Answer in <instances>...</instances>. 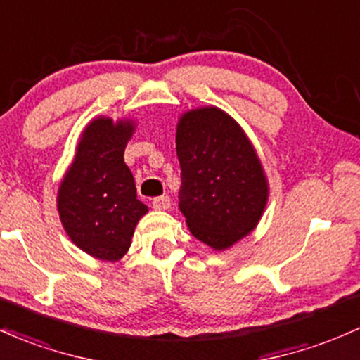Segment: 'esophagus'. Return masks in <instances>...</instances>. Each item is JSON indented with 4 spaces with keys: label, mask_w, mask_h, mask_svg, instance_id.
<instances>
[{
    "label": "esophagus",
    "mask_w": 360,
    "mask_h": 360,
    "mask_svg": "<svg viewBox=\"0 0 360 360\" xmlns=\"http://www.w3.org/2000/svg\"><path fill=\"white\" fill-rule=\"evenodd\" d=\"M152 205L155 210H169L171 208V198L169 196H159V198L153 200Z\"/></svg>",
    "instance_id": "1"
}]
</instances>
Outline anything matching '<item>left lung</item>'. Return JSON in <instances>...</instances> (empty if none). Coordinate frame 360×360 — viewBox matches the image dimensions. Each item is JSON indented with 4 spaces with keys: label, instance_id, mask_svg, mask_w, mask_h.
Here are the masks:
<instances>
[{
    "label": "left lung",
    "instance_id": "obj_1",
    "mask_svg": "<svg viewBox=\"0 0 360 360\" xmlns=\"http://www.w3.org/2000/svg\"><path fill=\"white\" fill-rule=\"evenodd\" d=\"M179 210L189 232L215 251L246 238L262 220L268 179L255 145L215 105L186 110L177 121Z\"/></svg>",
    "mask_w": 360,
    "mask_h": 360
}]
</instances>
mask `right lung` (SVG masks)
Here are the masks:
<instances>
[{
    "label": "right lung",
    "instance_id": "add662e5",
    "mask_svg": "<svg viewBox=\"0 0 360 360\" xmlns=\"http://www.w3.org/2000/svg\"><path fill=\"white\" fill-rule=\"evenodd\" d=\"M135 133L128 117H94L82 131L73 162L58 188V212L71 243L102 262H120L138 220L148 212L136 198L124 148Z\"/></svg>",
    "mask_w": 360,
    "mask_h": 360
}]
</instances>
